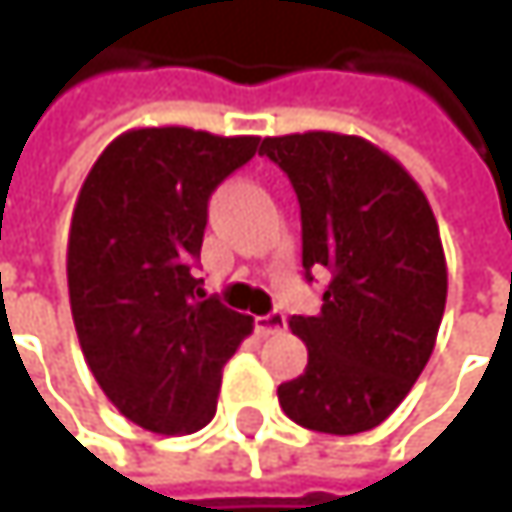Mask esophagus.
Instances as JSON below:
<instances>
[{"label": "esophagus", "instance_id": "1", "mask_svg": "<svg viewBox=\"0 0 512 512\" xmlns=\"http://www.w3.org/2000/svg\"><path fill=\"white\" fill-rule=\"evenodd\" d=\"M284 314L281 311H272V314H263V317H257L255 320V329L260 338H269V335H278L281 329H284Z\"/></svg>", "mask_w": 512, "mask_h": 512}]
</instances>
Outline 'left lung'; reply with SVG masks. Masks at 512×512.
Returning a JSON list of instances; mask_svg holds the SVG:
<instances>
[{
    "mask_svg": "<svg viewBox=\"0 0 512 512\" xmlns=\"http://www.w3.org/2000/svg\"><path fill=\"white\" fill-rule=\"evenodd\" d=\"M260 154L296 189L305 275L332 272L320 314L290 317L308 364L278 385V403L317 433L373 430L412 391L442 326L448 263L433 207L394 156L361 136H269Z\"/></svg>",
    "mask_w": 512,
    "mask_h": 512,
    "instance_id": "left-lung-1",
    "label": "left lung"
}]
</instances>
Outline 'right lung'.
Returning a JSON list of instances; mask_svg holds the SVG:
<instances>
[{
	"mask_svg": "<svg viewBox=\"0 0 512 512\" xmlns=\"http://www.w3.org/2000/svg\"><path fill=\"white\" fill-rule=\"evenodd\" d=\"M257 142L192 127L127 130L76 195L67 237L76 338L103 394L142 430L207 427L222 367L252 335V317L204 299L189 269L213 189L257 154Z\"/></svg>",
	"mask_w": 512,
	"mask_h": 512,
	"instance_id": "add662e5",
	"label": "right lung"
}]
</instances>
